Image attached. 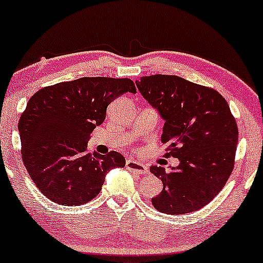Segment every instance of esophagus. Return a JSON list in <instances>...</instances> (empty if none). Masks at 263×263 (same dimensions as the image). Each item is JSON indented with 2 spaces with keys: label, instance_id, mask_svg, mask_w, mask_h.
<instances>
[{
  "label": "esophagus",
  "instance_id": "esophagus-1",
  "mask_svg": "<svg viewBox=\"0 0 263 263\" xmlns=\"http://www.w3.org/2000/svg\"><path fill=\"white\" fill-rule=\"evenodd\" d=\"M125 167H127L129 171L135 172V174H140V175L148 174V167H147L146 165H143L142 163H139V161L132 160V159L125 161Z\"/></svg>",
  "mask_w": 263,
  "mask_h": 263
}]
</instances>
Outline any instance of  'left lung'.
Here are the masks:
<instances>
[{
	"label": "left lung",
	"mask_w": 263,
	"mask_h": 263,
	"mask_svg": "<svg viewBox=\"0 0 263 263\" xmlns=\"http://www.w3.org/2000/svg\"><path fill=\"white\" fill-rule=\"evenodd\" d=\"M136 86L165 120V157L179 159L170 171L151 166L164 185L152 199L154 208L174 215L200 210L221 192L235 166L238 128L228 102L176 75L142 77Z\"/></svg>",
	"instance_id": "8db88e82"
}]
</instances>
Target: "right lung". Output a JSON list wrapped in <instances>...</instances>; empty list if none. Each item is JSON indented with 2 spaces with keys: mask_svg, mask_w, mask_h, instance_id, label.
I'll list each match as a JSON object with an SVG mask.
<instances>
[{
  "mask_svg": "<svg viewBox=\"0 0 263 263\" xmlns=\"http://www.w3.org/2000/svg\"><path fill=\"white\" fill-rule=\"evenodd\" d=\"M135 84L122 78H81L34 93L19 120L21 157L37 188L62 206L84 204L98 195L110 168L124 157L88 153L87 140L105 120L109 104Z\"/></svg>",
  "mask_w": 263,
  "mask_h": 263,
  "instance_id": "right-lung-1",
  "label": "right lung"
}]
</instances>
